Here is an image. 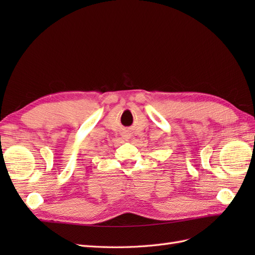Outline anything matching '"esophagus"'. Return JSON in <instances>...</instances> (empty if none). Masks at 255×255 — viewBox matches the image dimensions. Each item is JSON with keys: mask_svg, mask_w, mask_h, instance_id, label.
Here are the masks:
<instances>
[{"mask_svg": "<svg viewBox=\"0 0 255 255\" xmlns=\"http://www.w3.org/2000/svg\"><path fill=\"white\" fill-rule=\"evenodd\" d=\"M127 139H128V137H127Z\"/></svg>", "mask_w": 255, "mask_h": 255, "instance_id": "34e87169", "label": "esophagus"}]
</instances>
